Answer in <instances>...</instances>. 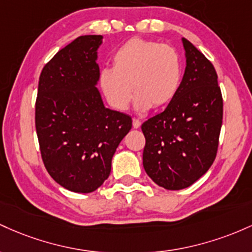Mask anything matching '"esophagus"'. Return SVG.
I'll return each mask as SVG.
<instances>
[{"label": "esophagus", "mask_w": 252, "mask_h": 252, "mask_svg": "<svg viewBox=\"0 0 252 252\" xmlns=\"http://www.w3.org/2000/svg\"><path fill=\"white\" fill-rule=\"evenodd\" d=\"M132 124H133L134 128H139L140 125H141L140 120H138V119H133V120H132Z\"/></svg>", "instance_id": "1"}]
</instances>
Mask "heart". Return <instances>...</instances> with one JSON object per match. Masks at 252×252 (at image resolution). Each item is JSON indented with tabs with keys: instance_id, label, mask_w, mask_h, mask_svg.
Wrapping results in <instances>:
<instances>
[{
	"instance_id": "b5f03b06",
	"label": "heart",
	"mask_w": 252,
	"mask_h": 252,
	"mask_svg": "<svg viewBox=\"0 0 252 252\" xmlns=\"http://www.w3.org/2000/svg\"><path fill=\"white\" fill-rule=\"evenodd\" d=\"M113 67H104L98 84L114 109L128 108L132 89L139 112L162 108L174 100L182 78V62L174 47L141 38L129 39L113 53Z\"/></svg>"
}]
</instances>
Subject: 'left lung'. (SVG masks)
Masks as SVG:
<instances>
[{"instance_id":"obj_1","label":"left lung","mask_w":252,"mask_h":252,"mask_svg":"<svg viewBox=\"0 0 252 252\" xmlns=\"http://www.w3.org/2000/svg\"><path fill=\"white\" fill-rule=\"evenodd\" d=\"M186 69L179 92L159 114L141 125L143 165L159 187L191 186L213 164L222 124V97L216 69L187 39H181Z\"/></svg>"}]
</instances>
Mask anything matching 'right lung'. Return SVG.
Masks as SVG:
<instances>
[{
  "label": "right lung",
  "mask_w": 252,
  "mask_h": 252,
  "mask_svg": "<svg viewBox=\"0 0 252 252\" xmlns=\"http://www.w3.org/2000/svg\"><path fill=\"white\" fill-rule=\"evenodd\" d=\"M102 35H82L44 66L35 103L42 162L53 180L75 193H92L108 179L112 158L132 119L106 108L97 89Z\"/></svg>",
  "instance_id": "add662e5"
}]
</instances>
